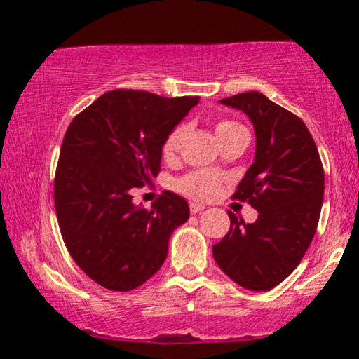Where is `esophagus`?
I'll return each instance as SVG.
<instances>
[{
  "label": "esophagus",
  "mask_w": 359,
  "mask_h": 359,
  "mask_svg": "<svg viewBox=\"0 0 359 359\" xmlns=\"http://www.w3.org/2000/svg\"><path fill=\"white\" fill-rule=\"evenodd\" d=\"M189 209H191V214H197V212H203L204 211V205L203 204H197V203H191L189 205Z\"/></svg>",
  "instance_id": "34e87169"
}]
</instances>
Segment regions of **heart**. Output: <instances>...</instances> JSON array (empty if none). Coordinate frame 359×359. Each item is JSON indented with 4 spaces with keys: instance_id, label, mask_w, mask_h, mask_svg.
Instances as JSON below:
<instances>
[{
    "instance_id": "b5f03b06",
    "label": "heart",
    "mask_w": 359,
    "mask_h": 359,
    "mask_svg": "<svg viewBox=\"0 0 359 359\" xmlns=\"http://www.w3.org/2000/svg\"><path fill=\"white\" fill-rule=\"evenodd\" d=\"M243 131H246V128L240 125L238 121H233V119H221V121L216 123V135L221 140V143H224L226 140L234 137V135L243 133ZM185 133H187V126L185 125L175 126L168 133V137L162 145V155L165 158H172V156L177 155V151L180 150V145H182L185 138ZM221 182L222 175L217 174V172L192 170L177 180L175 189L179 192L185 194L187 197H192V199L208 201L216 196L221 187Z\"/></svg>"
}]
</instances>
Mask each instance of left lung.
<instances>
[{
    "instance_id": "obj_1",
    "label": "left lung",
    "mask_w": 359,
    "mask_h": 359,
    "mask_svg": "<svg viewBox=\"0 0 359 359\" xmlns=\"http://www.w3.org/2000/svg\"><path fill=\"white\" fill-rule=\"evenodd\" d=\"M248 114L257 135L255 162L234 199L258 219L228 211L231 228L212 255L219 269L248 290H270L292 273L314 238L324 199V168L306 123L257 90L221 100Z\"/></svg>"
}]
</instances>
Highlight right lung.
Here are the masks:
<instances>
[{"label":"right lung","mask_w":359,"mask_h":359,"mask_svg":"<svg viewBox=\"0 0 359 359\" xmlns=\"http://www.w3.org/2000/svg\"><path fill=\"white\" fill-rule=\"evenodd\" d=\"M199 96L114 89L65 131L53 180L62 240L90 280L130 292L163 265L168 238L189 219L187 201L165 191L142 209L131 192L160 174L162 145Z\"/></svg>","instance_id":"right-lung-1"}]
</instances>
